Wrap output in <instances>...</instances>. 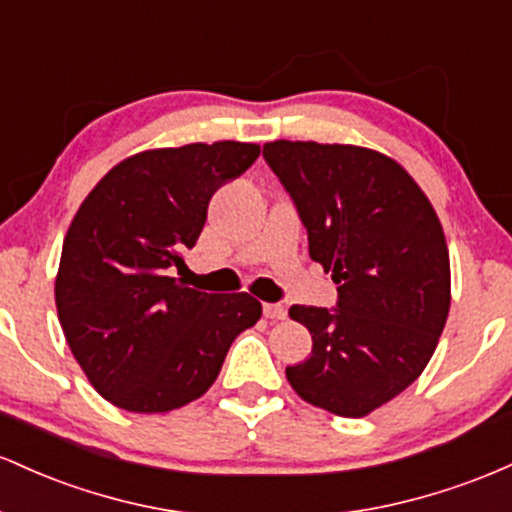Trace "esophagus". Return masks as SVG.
Returning a JSON list of instances; mask_svg holds the SVG:
<instances>
[{
  "mask_svg": "<svg viewBox=\"0 0 512 512\" xmlns=\"http://www.w3.org/2000/svg\"><path fill=\"white\" fill-rule=\"evenodd\" d=\"M263 317L271 319V321H280L287 317V309L283 307V304H263Z\"/></svg>",
  "mask_w": 512,
  "mask_h": 512,
  "instance_id": "34e87169",
  "label": "esophagus"
}]
</instances>
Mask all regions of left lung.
Instances as JSON below:
<instances>
[{"label": "left lung", "instance_id": "8db88e82", "mask_svg": "<svg viewBox=\"0 0 512 512\" xmlns=\"http://www.w3.org/2000/svg\"><path fill=\"white\" fill-rule=\"evenodd\" d=\"M263 159L283 183L309 256L338 285L336 307H295L312 353L285 370L297 394L360 418L426 370L450 312V256L430 200L394 159L365 147L275 140Z\"/></svg>", "mask_w": 512, "mask_h": 512}]
</instances>
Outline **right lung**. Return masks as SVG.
Instances as JSON below:
<instances>
[{"label": "right lung", "instance_id": "1", "mask_svg": "<svg viewBox=\"0 0 512 512\" xmlns=\"http://www.w3.org/2000/svg\"><path fill=\"white\" fill-rule=\"evenodd\" d=\"M249 142L152 149L113 166L74 215L55 304L74 358L118 409L164 413L203 396L227 350L261 317L246 292L208 295L186 268L210 198L256 162Z\"/></svg>", "mask_w": 512, "mask_h": 512}]
</instances>
